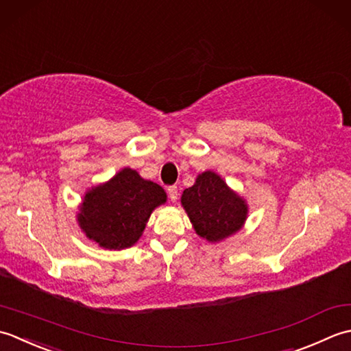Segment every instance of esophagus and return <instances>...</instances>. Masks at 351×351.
Segmentation results:
<instances>
[{
    "instance_id": "1",
    "label": "esophagus",
    "mask_w": 351,
    "mask_h": 351,
    "mask_svg": "<svg viewBox=\"0 0 351 351\" xmlns=\"http://www.w3.org/2000/svg\"><path fill=\"white\" fill-rule=\"evenodd\" d=\"M168 195H169L171 202H173V203L177 202V198H178V189H177V186H169V188H168Z\"/></svg>"
}]
</instances>
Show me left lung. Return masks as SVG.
Wrapping results in <instances>:
<instances>
[{
	"instance_id": "left-lung-1",
	"label": "left lung",
	"mask_w": 351,
	"mask_h": 351,
	"mask_svg": "<svg viewBox=\"0 0 351 351\" xmlns=\"http://www.w3.org/2000/svg\"><path fill=\"white\" fill-rule=\"evenodd\" d=\"M180 202L195 233L212 244L238 233L248 218L247 199L215 171L198 174L195 183L183 191Z\"/></svg>"
}]
</instances>
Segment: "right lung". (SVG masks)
Segmentation results:
<instances>
[{
    "label": "right lung",
    "mask_w": 351,
    "mask_h": 351,
    "mask_svg": "<svg viewBox=\"0 0 351 351\" xmlns=\"http://www.w3.org/2000/svg\"><path fill=\"white\" fill-rule=\"evenodd\" d=\"M167 203L162 186L123 168L84 192L77 223L86 238L106 250L130 248L144 233L156 207Z\"/></svg>",
    "instance_id": "obj_1"
}]
</instances>
